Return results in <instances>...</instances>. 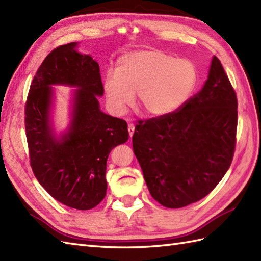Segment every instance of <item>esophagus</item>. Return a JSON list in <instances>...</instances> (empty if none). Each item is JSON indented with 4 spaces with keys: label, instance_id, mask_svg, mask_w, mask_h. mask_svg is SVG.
Returning <instances> with one entry per match:
<instances>
[{
    "label": "esophagus",
    "instance_id": "obj_1",
    "mask_svg": "<svg viewBox=\"0 0 261 261\" xmlns=\"http://www.w3.org/2000/svg\"><path fill=\"white\" fill-rule=\"evenodd\" d=\"M128 131H129L130 137H132L133 133H135V124H133V123H129V124H128Z\"/></svg>",
    "mask_w": 261,
    "mask_h": 261
}]
</instances>
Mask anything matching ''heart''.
Wrapping results in <instances>:
<instances>
[{
  "instance_id": "heart-1",
  "label": "heart",
  "mask_w": 261,
  "mask_h": 261,
  "mask_svg": "<svg viewBox=\"0 0 261 261\" xmlns=\"http://www.w3.org/2000/svg\"><path fill=\"white\" fill-rule=\"evenodd\" d=\"M196 65L162 51L139 50L124 54L117 70L103 77L109 106L124 113L138 96L140 110L149 116H163L178 109L189 98L197 83Z\"/></svg>"
}]
</instances>
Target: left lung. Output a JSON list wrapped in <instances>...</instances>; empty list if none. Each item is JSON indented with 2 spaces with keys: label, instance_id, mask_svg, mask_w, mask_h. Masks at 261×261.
Masks as SVG:
<instances>
[{
  "label": "left lung",
  "instance_id": "obj_1",
  "mask_svg": "<svg viewBox=\"0 0 261 261\" xmlns=\"http://www.w3.org/2000/svg\"><path fill=\"white\" fill-rule=\"evenodd\" d=\"M237 108L234 90L214 57L197 94L173 112L138 121L133 151L155 201L182 208L215 189L233 158Z\"/></svg>",
  "mask_w": 261,
  "mask_h": 261
}]
</instances>
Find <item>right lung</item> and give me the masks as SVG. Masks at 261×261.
I'll return each mask as SVG.
<instances>
[{
    "mask_svg": "<svg viewBox=\"0 0 261 261\" xmlns=\"http://www.w3.org/2000/svg\"><path fill=\"white\" fill-rule=\"evenodd\" d=\"M76 42L47 54L36 71L25 103L30 163L40 185L70 208L89 210L107 193V160L111 150L128 141L126 122L100 110L103 95L99 64L75 51ZM53 84L75 86L68 132L58 139L49 121Z\"/></svg>",
    "mask_w": 261,
    "mask_h": 261,
    "instance_id": "1",
    "label": "right lung"
}]
</instances>
